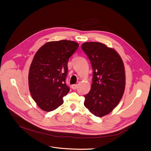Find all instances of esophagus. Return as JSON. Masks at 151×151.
<instances>
[{"instance_id": "esophagus-1", "label": "esophagus", "mask_w": 151, "mask_h": 151, "mask_svg": "<svg viewBox=\"0 0 151 151\" xmlns=\"http://www.w3.org/2000/svg\"><path fill=\"white\" fill-rule=\"evenodd\" d=\"M77 88H78V85L77 84H73V85L71 86V88H72V89H73V90L76 89Z\"/></svg>"}]
</instances>
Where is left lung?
<instances>
[{"mask_svg": "<svg viewBox=\"0 0 151 151\" xmlns=\"http://www.w3.org/2000/svg\"><path fill=\"white\" fill-rule=\"evenodd\" d=\"M81 48L89 58L92 70L90 92L84 96V106L96 116L108 114L121 101L125 90L123 61L117 51L99 42H86Z\"/></svg>", "mask_w": 151, "mask_h": 151, "instance_id": "1", "label": "left lung"}]
</instances>
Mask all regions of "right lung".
<instances>
[{
	"mask_svg": "<svg viewBox=\"0 0 151 151\" xmlns=\"http://www.w3.org/2000/svg\"><path fill=\"white\" fill-rule=\"evenodd\" d=\"M78 46V43L65 40L50 42L35 53L29 68V91L45 111H52L63 104L62 98L70 91L65 83L68 60Z\"/></svg>",
	"mask_w": 151,
	"mask_h": 151,
	"instance_id": "1",
	"label": "right lung"
}]
</instances>
